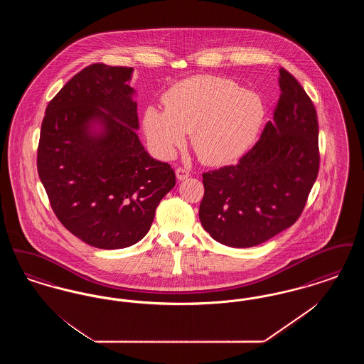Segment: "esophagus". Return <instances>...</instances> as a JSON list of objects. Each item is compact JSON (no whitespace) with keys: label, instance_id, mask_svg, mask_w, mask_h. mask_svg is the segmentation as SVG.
Returning <instances> with one entry per match:
<instances>
[{"label":"esophagus","instance_id":"1","mask_svg":"<svg viewBox=\"0 0 364 364\" xmlns=\"http://www.w3.org/2000/svg\"><path fill=\"white\" fill-rule=\"evenodd\" d=\"M176 177H177V180H186V178L190 177V172L184 168H177L176 169Z\"/></svg>","mask_w":364,"mask_h":364}]
</instances>
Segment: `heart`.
Returning a JSON list of instances; mask_svg holds the SVG:
<instances>
[{
    "label": "heart",
    "instance_id": "1",
    "mask_svg": "<svg viewBox=\"0 0 364 364\" xmlns=\"http://www.w3.org/2000/svg\"><path fill=\"white\" fill-rule=\"evenodd\" d=\"M165 109L149 106L143 127L158 156L171 158L191 134L193 151L208 165H224L254 144L266 114L257 92L218 76H196L171 87Z\"/></svg>",
    "mask_w": 364,
    "mask_h": 364
}]
</instances>
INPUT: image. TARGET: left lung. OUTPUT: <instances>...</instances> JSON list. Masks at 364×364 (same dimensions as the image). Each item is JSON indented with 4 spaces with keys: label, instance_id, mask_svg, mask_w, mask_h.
<instances>
[{
    "label": "left lung",
    "instance_id": "left-lung-1",
    "mask_svg": "<svg viewBox=\"0 0 364 364\" xmlns=\"http://www.w3.org/2000/svg\"><path fill=\"white\" fill-rule=\"evenodd\" d=\"M281 95L273 122L239 159L203 173L199 218L224 245L245 248L267 242L294 225L319 171L318 117L292 73L279 70Z\"/></svg>",
    "mask_w": 364,
    "mask_h": 364
}]
</instances>
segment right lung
Returning <instances> with one entry per match:
<instances>
[{"label": "right lung", "mask_w": 364, "mask_h": 364, "mask_svg": "<svg viewBox=\"0 0 364 364\" xmlns=\"http://www.w3.org/2000/svg\"><path fill=\"white\" fill-rule=\"evenodd\" d=\"M132 70L88 65L49 102L41 127L36 166L55 217L102 250L141 240L176 184L172 166L151 158L136 135Z\"/></svg>", "instance_id": "add662e5"}]
</instances>
